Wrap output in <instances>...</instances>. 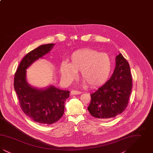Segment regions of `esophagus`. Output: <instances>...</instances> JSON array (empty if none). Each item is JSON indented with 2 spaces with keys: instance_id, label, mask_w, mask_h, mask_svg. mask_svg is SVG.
<instances>
[{
  "instance_id": "obj_1",
  "label": "esophagus",
  "mask_w": 153,
  "mask_h": 153,
  "mask_svg": "<svg viewBox=\"0 0 153 153\" xmlns=\"http://www.w3.org/2000/svg\"><path fill=\"white\" fill-rule=\"evenodd\" d=\"M81 94V92L79 91H76V90H72L71 91V94L72 95H79Z\"/></svg>"
}]
</instances>
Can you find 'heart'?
I'll return each mask as SVG.
<instances>
[{"label":"heart","instance_id":"obj_1","mask_svg":"<svg viewBox=\"0 0 153 153\" xmlns=\"http://www.w3.org/2000/svg\"><path fill=\"white\" fill-rule=\"evenodd\" d=\"M80 71L81 80L89 87H97L108 80L112 71V60L107 53L92 49H82L74 51L69 62H63L60 67L62 79L69 83Z\"/></svg>","mask_w":153,"mask_h":153}]
</instances>
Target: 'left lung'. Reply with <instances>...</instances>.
Wrapping results in <instances>:
<instances>
[{
    "label": "left lung",
    "instance_id": "1",
    "mask_svg": "<svg viewBox=\"0 0 153 153\" xmlns=\"http://www.w3.org/2000/svg\"><path fill=\"white\" fill-rule=\"evenodd\" d=\"M132 86L130 68L121 53L109 80L94 94L88 110L92 117L107 120L122 114L127 108Z\"/></svg>",
    "mask_w": 153,
    "mask_h": 153
}]
</instances>
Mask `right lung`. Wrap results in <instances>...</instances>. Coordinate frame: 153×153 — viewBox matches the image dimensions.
<instances>
[{
    "mask_svg": "<svg viewBox=\"0 0 153 153\" xmlns=\"http://www.w3.org/2000/svg\"><path fill=\"white\" fill-rule=\"evenodd\" d=\"M54 45H42L30 51L22 59L15 73L14 87L23 112L34 122L44 124L54 123L62 117L69 91L53 86L46 89L32 87L26 80V70L51 51Z\"/></svg>",
    "mask_w": 153,
    "mask_h": 153,
    "instance_id": "add662e5",
    "label": "right lung"
}]
</instances>
